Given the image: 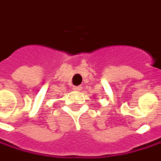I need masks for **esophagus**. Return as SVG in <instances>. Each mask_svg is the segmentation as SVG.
<instances>
[{
    "mask_svg": "<svg viewBox=\"0 0 161 161\" xmlns=\"http://www.w3.org/2000/svg\"><path fill=\"white\" fill-rule=\"evenodd\" d=\"M81 86H74L72 88V90H74L76 92H80V91H81Z\"/></svg>",
    "mask_w": 161,
    "mask_h": 161,
    "instance_id": "34e87169",
    "label": "esophagus"
}]
</instances>
